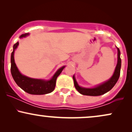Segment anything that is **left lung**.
<instances>
[{"label": "left lung", "instance_id": "1", "mask_svg": "<svg viewBox=\"0 0 132 132\" xmlns=\"http://www.w3.org/2000/svg\"><path fill=\"white\" fill-rule=\"evenodd\" d=\"M118 50V61L117 64L116 69H115L114 73L112 78L109 81L105 82L103 83L101 85H99L94 88H84V87H80L76 81L75 76H73V80L75 86L77 90L80 94L85 95H90V96H98L109 92L110 90L112 89V87L115 86L119 79L120 74V68H121V59L120 57V51L117 48Z\"/></svg>", "mask_w": 132, "mask_h": 132}]
</instances>
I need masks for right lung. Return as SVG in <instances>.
I'll use <instances>...</instances> for the list:
<instances>
[{
  "label": "right lung",
  "instance_id": "obj_1",
  "mask_svg": "<svg viewBox=\"0 0 132 132\" xmlns=\"http://www.w3.org/2000/svg\"><path fill=\"white\" fill-rule=\"evenodd\" d=\"M28 35V33L23 34L20 36V38L25 37ZM19 45V42L13 45V50L11 54V74L13 79L18 86L22 89L24 91L30 94L34 95H42L50 93L53 91L56 86V81L59 75L64 69L65 66H63L56 71L52 78L49 81H43L41 79H36L28 78L25 76L22 75L19 72V69L16 66L14 61V51Z\"/></svg>",
  "mask_w": 132,
  "mask_h": 132
}]
</instances>
